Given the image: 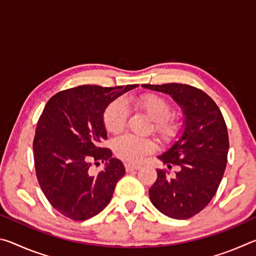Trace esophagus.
I'll list each match as a JSON object with an SVG mask.
<instances>
[{
    "label": "esophagus",
    "mask_w": 256,
    "mask_h": 256,
    "mask_svg": "<svg viewBox=\"0 0 256 256\" xmlns=\"http://www.w3.org/2000/svg\"><path fill=\"white\" fill-rule=\"evenodd\" d=\"M141 166L140 164H125V170H126L128 172H133V170H140Z\"/></svg>",
    "instance_id": "1"
}]
</instances>
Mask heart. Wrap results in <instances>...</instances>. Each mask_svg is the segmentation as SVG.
Returning <instances> with one entry per match:
<instances>
[{"instance_id":"b5f03b06","label":"heart","mask_w":256,"mask_h":256,"mask_svg":"<svg viewBox=\"0 0 256 256\" xmlns=\"http://www.w3.org/2000/svg\"><path fill=\"white\" fill-rule=\"evenodd\" d=\"M140 105L156 122V131L164 140H170L177 134V125L168 120L172 107L166 99L158 94H146L140 99ZM128 114V104L124 99H116L104 112V124L108 132L118 133L126 124ZM115 154L128 164H136L154 149V144L148 138L125 134L116 138L112 144Z\"/></svg>"}]
</instances>
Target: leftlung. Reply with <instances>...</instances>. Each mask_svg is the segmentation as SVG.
I'll return each mask as SVG.
<instances>
[{
	"instance_id": "left-lung-1",
	"label": "left lung",
	"mask_w": 256,
	"mask_h": 256,
	"mask_svg": "<svg viewBox=\"0 0 256 256\" xmlns=\"http://www.w3.org/2000/svg\"><path fill=\"white\" fill-rule=\"evenodd\" d=\"M144 88L170 94L183 112V128L172 146L158 158L168 168L177 166L168 177L157 170V180L149 190L152 204L164 216L188 219L209 204L222 180L229 140L222 114L202 90L182 84H142Z\"/></svg>"
}]
</instances>
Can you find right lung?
Instances as JSON below:
<instances>
[{
	"instance_id": "add662e5",
	"label": "right lung",
	"mask_w": 256,
	"mask_h": 256,
	"mask_svg": "<svg viewBox=\"0 0 256 256\" xmlns=\"http://www.w3.org/2000/svg\"><path fill=\"white\" fill-rule=\"evenodd\" d=\"M136 86L84 84L58 92L47 102L34 133V168L47 200L68 218L86 220L110 202L125 168L102 146L107 138L104 112ZM92 161H105L104 170L92 174Z\"/></svg>"
}]
</instances>
